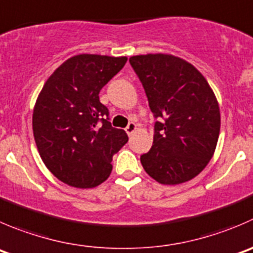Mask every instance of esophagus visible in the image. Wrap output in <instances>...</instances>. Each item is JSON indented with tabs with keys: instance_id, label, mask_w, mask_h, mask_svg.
I'll return each instance as SVG.
<instances>
[{
	"instance_id": "34e87169",
	"label": "esophagus",
	"mask_w": 253,
	"mask_h": 253,
	"mask_svg": "<svg viewBox=\"0 0 253 253\" xmlns=\"http://www.w3.org/2000/svg\"><path fill=\"white\" fill-rule=\"evenodd\" d=\"M136 129H137V125L133 124V122H131V124L126 127V132L128 136H132V134H133V132H136Z\"/></svg>"
}]
</instances>
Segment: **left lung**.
<instances>
[{
  "label": "left lung",
  "instance_id": "obj_1",
  "mask_svg": "<svg viewBox=\"0 0 253 253\" xmlns=\"http://www.w3.org/2000/svg\"><path fill=\"white\" fill-rule=\"evenodd\" d=\"M159 121L153 144L141 156L149 176L164 185L185 183L202 173L214 156L220 109L202 73L179 56L146 54L129 58Z\"/></svg>",
  "mask_w": 253,
  "mask_h": 253
}]
</instances>
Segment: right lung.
I'll return each instance as SVG.
<instances>
[{
	"label": "right lung",
	"instance_id": "add662e5",
	"mask_svg": "<svg viewBox=\"0 0 253 253\" xmlns=\"http://www.w3.org/2000/svg\"><path fill=\"white\" fill-rule=\"evenodd\" d=\"M126 61L127 56H72L54 70L37 97L32 126L39 156L68 185L89 189L104 183L112 156L128 141L124 129L104 119L109 110L99 99Z\"/></svg>",
	"mask_w": 253,
	"mask_h": 253
}]
</instances>
